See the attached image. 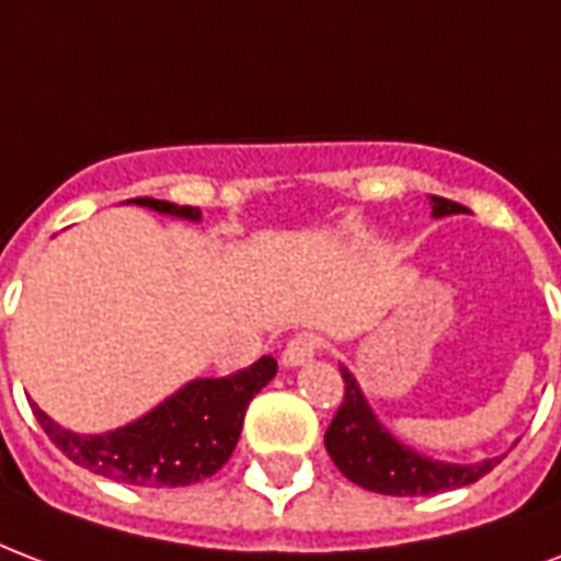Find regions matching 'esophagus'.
<instances>
[{
  "instance_id": "34e87169",
  "label": "esophagus",
  "mask_w": 561,
  "mask_h": 561,
  "mask_svg": "<svg viewBox=\"0 0 561 561\" xmlns=\"http://www.w3.org/2000/svg\"><path fill=\"white\" fill-rule=\"evenodd\" d=\"M316 352H319V336L298 334L286 343L284 355H280V364H284L286 369H296V366L310 364L316 357Z\"/></svg>"
}]
</instances>
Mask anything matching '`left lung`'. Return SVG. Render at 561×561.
<instances>
[{"mask_svg": "<svg viewBox=\"0 0 561 561\" xmlns=\"http://www.w3.org/2000/svg\"><path fill=\"white\" fill-rule=\"evenodd\" d=\"M428 206H432V218L467 213L456 201L437 195L428 197ZM340 373L345 381V396L328 425L325 449L348 482L387 496H428L473 485L488 470L500 465V458H485L476 465H453L416 453L414 446L390 435V428L378 420L357 378L348 373V366H340Z\"/></svg>", "mask_w": 561, "mask_h": 561, "instance_id": "1", "label": "left lung"}]
</instances>
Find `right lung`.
Returning a JSON list of instances; mask_svg holds the SVG:
<instances>
[{
    "label": "right lung",
    "instance_id": "obj_1",
    "mask_svg": "<svg viewBox=\"0 0 561 561\" xmlns=\"http://www.w3.org/2000/svg\"><path fill=\"white\" fill-rule=\"evenodd\" d=\"M126 204L147 206L159 216L201 221L197 206H176L156 197H133ZM275 373V357H260L254 366L230 378H195L153 411L105 435H76L49 420L37 405L32 408L49 440L73 465L121 485L183 488L227 465L242 435L251 399Z\"/></svg>",
    "mask_w": 561,
    "mask_h": 561
}]
</instances>
